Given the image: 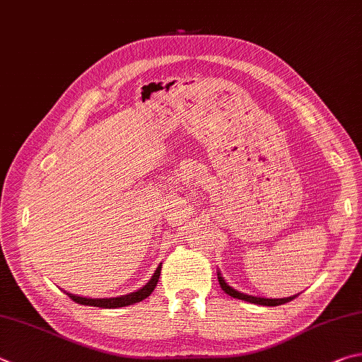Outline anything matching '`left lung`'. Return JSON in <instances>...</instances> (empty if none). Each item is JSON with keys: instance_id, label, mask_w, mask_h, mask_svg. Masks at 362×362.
I'll list each match as a JSON object with an SVG mask.
<instances>
[{"instance_id": "1", "label": "left lung", "mask_w": 362, "mask_h": 362, "mask_svg": "<svg viewBox=\"0 0 362 362\" xmlns=\"http://www.w3.org/2000/svg\"><path fill=\"white\" fill-rule=\"evenodd\" d=\"M218 281H220V286L221 290L225 291L226 294L231 296V298H235V299H242V300H247V302H252V304H258V305H269V307H275V305H281V304H286V302L293 300L294 298H298L299 294H294V296H290V298H284V299H266V298H256V296H248V294H244V293H239L235 291L234 288L229 286L225 280H223L221 275L218 274Z\"/></svg>"}]
</instances>
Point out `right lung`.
I'll use <instances>...</instances> for the list:
<instances>
[{
  "label": "right lung",
  "instance_id": "add662e5",
  "mask_svg": "<svg viewBox=\"0 0 362 362\" xmlns=\"http://www.w3.org/2000/svg\"><path fill=\"white\" fill-rule=\"evenodd\" d=\"M161 274V264L156 267V271L153 274V277L150 279L148 284L146 286H142L141 290H137L134 293H129L127 296H120V298H109V299H88V298H81V296H74L66 293L69 298L77 302V304L82 305H91V307H101V308H117V307H124V305H131L136 304V302H141L146 298H148L152 291L155 290L156 284H158Z\"/></svg>",
  "mask_w": 362,
  "mask_h": 362
}]
</instances>
